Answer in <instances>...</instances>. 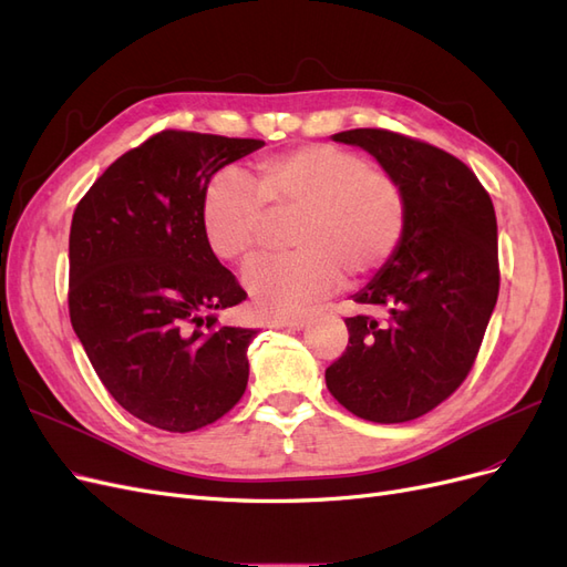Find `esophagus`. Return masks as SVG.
Wrapping results in <instances>:
<instances>
[{"mask_svg": "<svg viewBox=\"0 0 567 567\" xmlns=\"http://www.w3.org/2000/svg\"><path fill=\"white\" fill-rule=\"evenodd\" d=\"M305 323H307V319H305V317H293V319L274 321V326H277V329H290V331H300V329H305Z\"/></svg>", "mask_w": 567, "mask_h": 567, "instance_id": "esophagus-1", "label": "esophagus"}]
</instances>
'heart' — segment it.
Returning <instances> with one entry per match:
<instances>
[{"label": "heart", "instance_id": "heart-1", "mask_svg": "<svg viewBox=\"0 0 567 567\" xmlns=\"http://www.w3.org/2000/svg\"><path fill=\"white\" fill-rule=\"evenodd\" d=\"M267 213H300L296 252L262 257L244 269V288L265 317H290L331 293L346 274L359 284L400 250L409 200L402 184L354 151L310 144L255 165L252 184L236 173L213 177L200 200L205 241L238 262L262 244Z\"/></svg>", "mask_w": 567, "mask_h": 567}]
</instances>
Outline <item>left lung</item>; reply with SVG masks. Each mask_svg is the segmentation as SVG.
Wrapping results in <instances>:
<instances>
[{
	"label": "left lung",
	"mask_w": 567,
	"mask_h": 567,
	"mask_svg": "<svg viewBox=\"0 0 567 567\" xmlns=\"http://www.w3.org/2000/svg\"><path fill=\"white\" fill-rule=\"evenodd\" d=\"M333 142L364 148L409 200L400 250L357 290L348 350L326 388L354 416L414 421L466 379L499 296L489 194L447 151L388 130H348Z\"/></svg>",
	"instance_id": "8db88e82"
}]
</instances>
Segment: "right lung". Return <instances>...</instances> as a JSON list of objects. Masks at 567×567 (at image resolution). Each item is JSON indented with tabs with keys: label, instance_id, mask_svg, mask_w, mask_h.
Instances as JSON below:
<instances>
[{
	"label": "right lung",
	"instance_id": "add662e5",
	"mask_svg": "<svg viewBox=\"0 0 567 567\" xmlns=\"http://www.w3.org/2000/svg\"><path fill=\"white\" fill-rule=\"evenodd\" d=\"M262 146L158 132L120 156L73 213V331L113 400L161 431H198L246 392L257 331L217 321L246 290L205 241L200 200L217 169Z\"/></svg>",
	"mask_w": 567,
	"mask_h": 567
}]
</instances>
